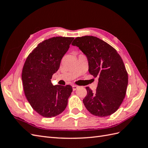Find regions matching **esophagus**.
I'll list each match as a JSON object with an SVG mask.
<instances>
[{"label":"esophagus","mask_w":148,"mask_h":148,"mask_svg":"<svg viewBox=\"0 0 148 148\" xmlns=\"http://www.w3.org/2000/svg\"><path fill=\"white\" fill-rule=\"evenodd\" d=\"M72 88H73V91H75L76 89H78V86H77V85H73V86H72Z\"/></svg>","instance_id":"34e87169"}]
</instances>
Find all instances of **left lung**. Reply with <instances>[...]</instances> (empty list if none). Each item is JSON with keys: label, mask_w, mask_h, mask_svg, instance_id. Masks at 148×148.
<instances>
[{"label": "left lung", "mask_w": 148, "mask_h": 148, "mask_svg": "<svg viewBox=\"0 0 148 148\" xmlns=\"http://www.w3.org/2000/svg\"><path fill=\"white\" fill-rule=\"evenodd\" d=\"M71 45L86 55L89 73L98 78L95 92L86 88L84 106L98 117L114 114L123 101L128 85V73L122 58L109 44L92 36L76 38Z\"/></svg>", "instance_id": "1"}]
</instances>
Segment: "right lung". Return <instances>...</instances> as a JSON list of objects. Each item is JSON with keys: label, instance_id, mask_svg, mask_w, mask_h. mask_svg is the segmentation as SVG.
I'll list each match as a JSON object with an SVG mask.
<instances>
[{"label": "right lung", "instance_id": "1", "mask_svg": "<svg viewBox=\"0 0 148 148\" xmlns=\"http://www.w3.org/2000/svg\"><path fill=\"white\" fill-rule=\"evenodd\" d=\"M74 38L53 37L39 43L26 59L21 79L25 96L33 109L44 117L60 114L73 91L70 85H53L51 78Z\"/></svg>", "mask_w": 148, "mask_h": 148}]
</instances>
